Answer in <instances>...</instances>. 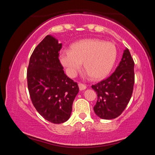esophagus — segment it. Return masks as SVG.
<instances>
[{
  "label": "esophagus",
  "instance_id": "1",
  "mask_svg": "<svg viewBox=\"0 0 155 155\" xmlns=\"http://www.w3.org/2000/svg\"><path fill=\"white\" fill-rule=\"evenodd\" d=\"M78 87H79L80 90H84L87 88V85L83 83H78Z\"/></svg>",
  "mask_w": 155,
  "mask_h": 155
}]
</instances>
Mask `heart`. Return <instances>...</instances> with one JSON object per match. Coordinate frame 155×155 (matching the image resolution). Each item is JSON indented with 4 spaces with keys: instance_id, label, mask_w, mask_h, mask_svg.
<instances>
[{
    "instance_id": "obj_1",
    "label": "heart",
    "mask_w": 155,
    "mask_h": 155,
    "mask_svg": "<svg viewBox=\"0 0 155 155\" xmlns=\"http://www.w3.org/2000/svg\"><path fill=\"white\" fill-rule=\"evenodd\" d=\"M115 44L99 39H87L73 44L70 50L64 49L59 60L70 77H74L82 67L93 79L103 78L111 72L116 61Z\"/></svg>"
}]
</instances>
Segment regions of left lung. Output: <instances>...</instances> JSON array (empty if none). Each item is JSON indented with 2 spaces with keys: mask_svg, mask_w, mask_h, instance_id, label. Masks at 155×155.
I'll return each mask as SVG.
<instances>
[{
  "mask_svg": "<svg viewBox=\"0 0 155 155\" xmlns=\"http://www.w3.org/2000/svg\"><path fill=\"white\" fill-rule=\"evenodd\" d=\"M134 65L129 51L125 49L115 72L106 79L91 85L98 96L94 111L99 117L114 119L124 111L133 91Z\"/></svg>",
  "mask_w": 155,
  "mask_h": 155,
  "instance_id": "8db88e82",
  "label": "left lung"
}]
</instances>
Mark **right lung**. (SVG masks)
I'll return each mask as SVG.
<instances>
[{"mask_svg":"<svg viewBox=\"0 0 155 155\" xmlns=\"http://www.w3.org/2000/svg\"><path fill=\"white\" fill-rule=\"evenodd\" d=\"M62 46L47 35L36 46L27 69L28 92L33 106L44 119L61 124L70 118L78 92L77 83L64 73L59 59Z\"/></svg>","mask_w":155,"mask_h":155,"instance_id":"right-lung-1","label":"right lung"}]
</instances>
